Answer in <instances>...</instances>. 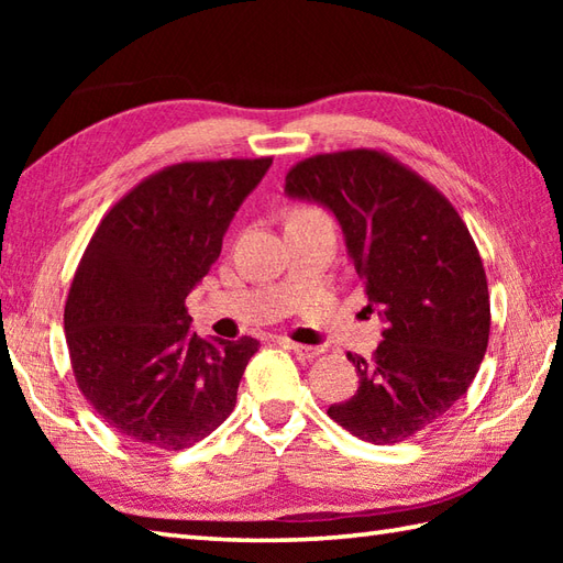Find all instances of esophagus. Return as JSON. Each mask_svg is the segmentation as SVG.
I'll use <instances>...</instances> for the list:
<instances>
[{"instance_id":"34e87169","label":"esophagus","mask_w":563,"mask_h":563,"mask_svg":"<svg viewBox=\"0 0 563 563\" xmlns=\"http://www.w3.org/2000/svg\"><path fill=\"white\" fill-rule=\"evenodd\" d=\"M288 349L295 351L302 361H314V357L321 355V349H314V345H302V343H288Z\"/></svg>"}]
</instances>
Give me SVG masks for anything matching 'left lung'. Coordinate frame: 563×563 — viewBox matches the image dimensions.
Instances as JSON below:
<instances>
[{"instance_id":"8db88e82","label":"left lung","mask_w":563,"mask_h":563,"mask_svg":"<svg viewBox=\"0 0 563 563\" xmlns=\"http://www.w3.org/2000/svg\"><path fill=\"white\" fill-rule=\"evenodd\" d=\"M285 190L336 214L367 307L387 321L373 357L349 353L361 385L327 413L373 445L421 433L472 387L488 345L492 302L470 230L433 184L382 150L314 154Z\"/></svg>"}]
</instances>
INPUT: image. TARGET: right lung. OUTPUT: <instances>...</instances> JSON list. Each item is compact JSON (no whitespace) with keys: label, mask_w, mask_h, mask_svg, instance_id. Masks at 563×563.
<instances>
[{"label":"right lung","mask_w":563,"mask_h":563,"mask_svg":"<svg viewBox=\"0 0 563 563\" xmlns=\"http://www.w3.org/2000/svg\"><path fill=\"white\" fill-rule=\"evenodd\" d=\"M273 157L181 162L130 188L103 214L71 280L65 339L77 387L123 438L184 450L236 404L258 341H208L186 297Z\"/></svg>","instance_id":"add662e5"}]
</instances>
